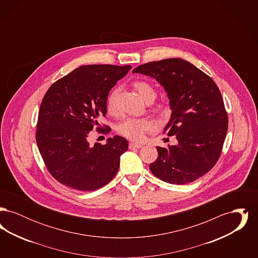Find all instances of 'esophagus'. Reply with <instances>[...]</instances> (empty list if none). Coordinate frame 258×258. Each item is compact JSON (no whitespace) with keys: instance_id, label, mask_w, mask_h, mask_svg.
<instances>
[{"instance_id":"34e87169","label":"esophagus","mask_w":258,"mask_h":258,"mask_svg":"<svg viewBox=\"0 0 258 258\" xmlns=\"http://www.w3.org/2000/svg\"><path fill=\"white\" fill-rule=\"evenodd\" d=\"M143 147V145L141 144H137V143H130V149H139V148Z\"/></svg>"}]
</instances>
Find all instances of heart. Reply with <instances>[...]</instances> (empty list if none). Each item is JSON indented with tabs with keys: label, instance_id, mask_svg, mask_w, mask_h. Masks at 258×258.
Masks as SVG:
<instances>
[{
	"label": "heart",
	"instance_id": "b5f03b06",
	"mask_svg": "<svg viewBox=\"0 0 258 258\" xmlns=\"http://www.w3.org/2000/svg\"><path fill=\"white\" fill-rule=\"evenodd\" d=\"M135 90L138 92L140 97L145 101L150 99L154 100L157 96L155 88L152 86L147 81L137 80L134 83ZM118 90L114 89L111 91L109 96L106 100V108L109 113L115 112V99L117 97ZM155 123L146 118H125L122 122L117 124L118 134L123 135L124 137L134 140L141 141L148 132H151L155 128Z\"/></svg>",
	"mask_w": 258,
	"mask_h": 258
}]
</instances>
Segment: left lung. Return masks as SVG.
Wrapping results in <instances>:
<instances>
[{
    "label": "left lung",
    "mask_w": 258,
    "mask_h": 258,
    "mask_svg": "<svg viewBox=\"0 0 258 258\" xmlns=\"http://www.w3.org/2000/svg\"><path fill=\"white\" fill-rule=\"evenodd\" d=\"M134 74L149 75L164 88L171 118L163 133L178 144L157 147L150 170L169 184L191 183L210 171L220 159L228 128L221 92L214 80L189 61L173 58L150 61Z\"/></svg>",
    "instance_id": "1"
}]
</instances>
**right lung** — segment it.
Returning a JSON list of instances; mask_svg holds the SVG:
<instances>
[{"instance_id":"obj_1","label":"right lung","mask_w":258,"mask_h":258,"mask_svg":"<svg viewBox=\"0 0 258 258\" xmlns=\"http://www.w3.org/2000/svg\"><path fill=\"white\" fill-rule=\"evenodd\" d=\"M132 66L87 64L53 83L40 104L36 140L50 174L77 190H95L117 174L128 143L122 136L91 146L93 128L108 134L99 120L105 117L109 91Z\"/></svg>"}]
</instances>
